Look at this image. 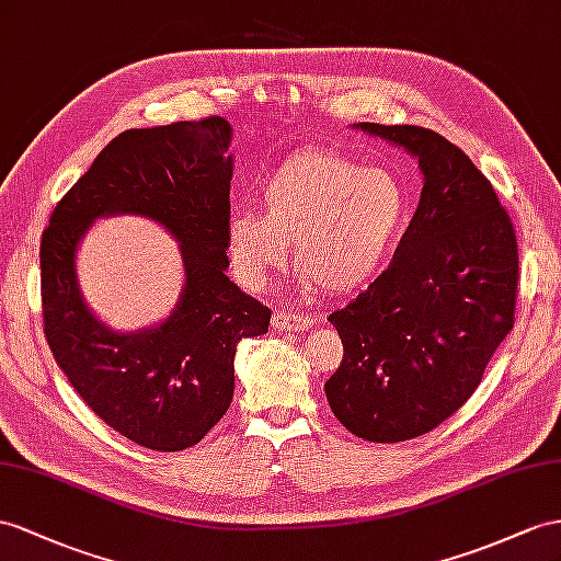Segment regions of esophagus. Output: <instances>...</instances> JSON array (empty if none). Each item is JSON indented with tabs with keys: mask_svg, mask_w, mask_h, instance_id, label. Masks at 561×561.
Returning <instances> with one entry per match:
<instances>
[{
	"mask_svg": "<svg viewBox=\"0 0 561 561\" xmlns=\"http://www.w3.org/2000/svg\"><path fill=\"white\" fill-rule=\"evenodd\" d=\"M312 320L306 314H294L286 310H275V314H272V329H277V332H306Z\"/></svg>",
	"mask_w": 561,
	"mask_h": 561,
	"instance_id": "34e87169",
	"label": "esophagus"
}]
</instances>
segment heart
<instances>
[{
    "label": "heart",
    "mask_w": 561,
    "mask_h": 561,
    "mask_svg": "<svg viewBox=\"0 0 561 561\" xmlns=\"http://www.w3.org/2000/svg\"><path fill=\"white\" fill-rule=\"evenodd\" d=\"M405 186L386 168H360L336 151H298L272 172L261 210L237 208L225 225L227 255L243 284H261L291 243L310 284L351 294L379 277L403 234Z\"/></svg>",
    "instance_id": "obj_1"
}]
</instances>
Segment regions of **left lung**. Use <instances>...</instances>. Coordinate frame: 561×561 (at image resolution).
<instances>
[{
  "instance_id": "8db88e82",
  "label": "left lung",
  "mask_w": 561,
  "mask_h": 561,
  "mask_svg": "<svg viewBox=\"0 0 561 561\" xmlns=\"http://www.w3.org/2000/svg\"><path fill=\"white\" fill-rule=\"evenodd\" d=\"M420 161V206L389 270L329 314L343 360L324 383L336 420L371 443L428 434L462 408L514 327L519 251L493 184L417 125L360 123Z\"/></svg>"
}]
</instances>
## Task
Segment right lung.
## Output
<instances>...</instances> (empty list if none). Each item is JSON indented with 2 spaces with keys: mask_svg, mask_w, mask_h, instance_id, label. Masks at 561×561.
<instances>
[{
  "mask_svg": "<svg viewBox=\"0 0 561 561\" xmlns=\"http://www.w3.org/2000/svg\"><path fill=\"white\" fill-rule=\"evenodd\" d=\"M232 127L220 116L125 130L56 204L42 232V320L54 360L76 393L141 448H192L234 396V353L267 332L270 308L225 275ZM137 211L181 241L185 286L163 324L116 335L75 279V249L99 214Z\"/></svg>",
  "mask_w": 561,
  "mask_h": 561,
  "instance_id": "right-lung-1",
  "label": "right lung"
}]
</instances>
